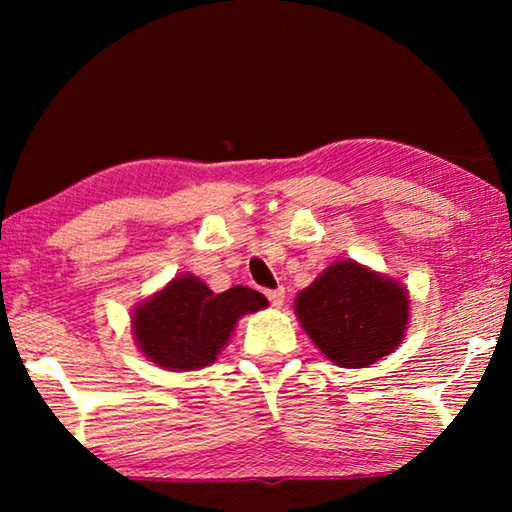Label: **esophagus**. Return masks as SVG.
<instances>
[{
    "label": "esophagus",
    "mask_w": 512,
    "mask_h": 512,
    "mask_svg": "<svg viewBox=\"0 0 512 512\" xmlns=\"http://www.w3.org/2000/svg\"><path fill=\"white\" fill-rule=\"evenodd\" d=\"M266 298L271 300V305H273V307H282V302H284V289L266 291Z\"/></svg>",
    "instance_id": "obj_1"
}]
</instances>
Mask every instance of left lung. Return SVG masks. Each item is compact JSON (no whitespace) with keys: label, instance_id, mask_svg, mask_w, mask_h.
Here are the masks:
<instances>
[{"label":"left lung","instance_id":"left-lung-1","mask_svg":"<svg viewBox=\"0 0 512 512\" xmlns=\"http://www.w3.org/2000/svg\"><path fill=\"white\" fill-rule=\"evenodd\" d=\"M302 329L325 357L341 368H366L384 359L406 334L409 289L354 259L329 264L296 296Z\"/></svg>","mask_w":512,"mask_h":512}]
</instances>
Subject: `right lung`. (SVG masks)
<instances>
[{
  "mask_svg": "<svg viewBox=\"0 0 512 512\" xmlns=\"http://www.w3.org/2000/svg\"><path fill=\"white\" fill-rule=\"evenodd\" d=\"M268 300L248 287L214 293L192 273L176 275L137 302L131 314L135 345L155 366L173 372L201 370L228 345L241 316L266 309Z\"/></svg>",
  "mask_w": 512,
  "mask_h": 512,
  "instance_id": "right-lung-1",
  "label": "right lung"
}]
</instances>
